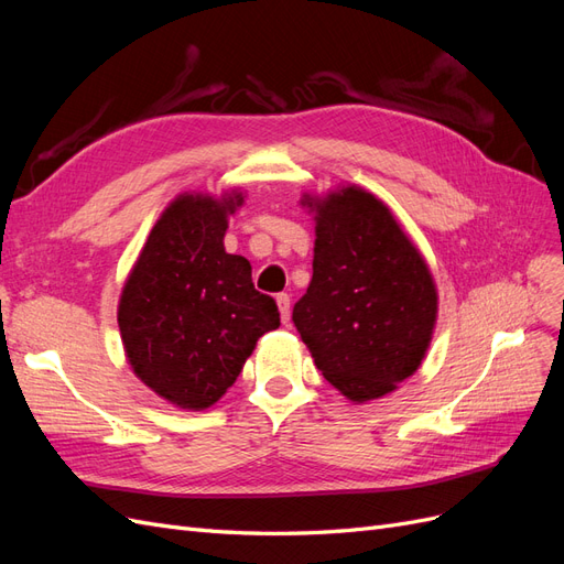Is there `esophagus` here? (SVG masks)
<instances>
[{
	"mask_svg": "<svg viewBox=\"0 0 564 564\" xmlns=\"http://www.w3.org/2000/svg\"><path fill=\"white\" fill-rule=\"evenodd\" d=\"M275 303H278V308H280L282 324H289V319H292V299H289L286 294H278Z\"/></svg>",
	"mask_w": 564,
	"mask_h": 564,
	"instance_id": "esophagus-1",
	"label": "esophagus"
}]
</instances>
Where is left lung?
I'll return each mask as SVG.
<instances>
[{
  "label": "left lung",
  "mask_w": 564,
  "mask_h": 564,
  "mask_svg": "<svg viewBox=\"0 0 564 564\" xmlns=\"http://www.w3.org/2000/svg\"><path fill=\"white\" fill-rule=\"evenodd\" d=\"M315 220L313 280L294 327L315 367L355 404L412 377L431 348L437 284L388 204L355 183L303 193Z\"/></svg>",
  "instance_id": "1"
}]
</instances>
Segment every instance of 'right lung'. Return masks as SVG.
Returning a JSON list of instances; mask_svg holds the SVG:
<instances>
[{
  "mask_svg": "<svg viewBox=\"0 0 564 564\" xmlns=\"http://www.w3.org/2000/svg\"><path fill=\"white\" fill-rule=\"evenodd\" d=\"M245 197L240 187L176 195L119 294L117 324L131 371L183 412L224 398L256 340L280 327L275 301L253 289L251 263L224 247Z\"/></svg>",
  "mask_w": 564,
  "mask_h": 564,
  "instance_id": "right-lung-1",
  "label": "right lung"
}]
</instances>
